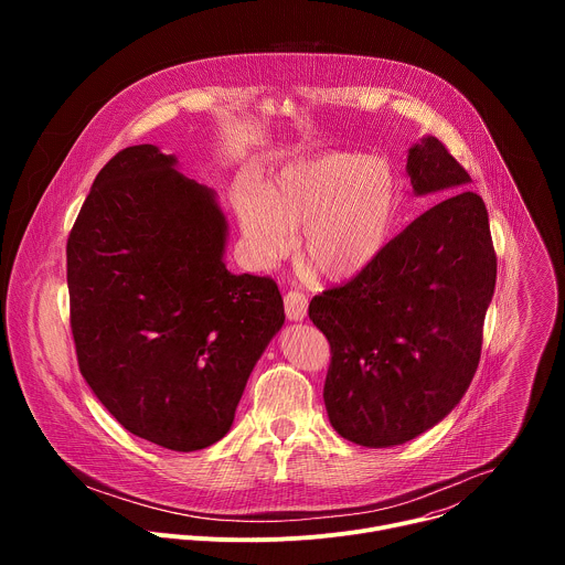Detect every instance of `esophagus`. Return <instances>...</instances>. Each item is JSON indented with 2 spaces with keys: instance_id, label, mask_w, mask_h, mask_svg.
Listing matches in <instances>:
<instances>
[{
  "instance_id": "34e87169",
  "label": "esophagus",
  "mask_w": 565,
  "mask_h": 565,
  "mask_svg": "<svg viewBox=\"0 0 565 565\" xmlns=\"http://www.w3.org/2000/svg\"><path fill=\"white\" fill-rule=\"evenodd\" d=\"M284 306H286V317L290 321H301L308 312V297L301 295L299 290H290L284 299Z\"/></svg>"
}]
</instances>
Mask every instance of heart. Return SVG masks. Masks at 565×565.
I'll return each instance as SVG.
<instances>
[{
	"label": "heart",
	"instance_id": "b5f03b06",
	"mask_svg": "<svg viewBox=\"0 0 565 565\" xmlns=\"http://www.w3.org/2000/svg\"><path fill=\"white\" fill-rule=\"evenodd\" d=\"M399 210V181L382 158L329 151L279 170L238 205L248 257L273 268L295 248L297 264L317 279L358 277L384 250Z\"/></svg>",
	"mask_w": 565,
	"mask_h": 565
}]
</instances>
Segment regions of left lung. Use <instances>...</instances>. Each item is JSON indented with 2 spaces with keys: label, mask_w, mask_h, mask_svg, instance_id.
<instances>
[{
  "label": "left lung",
  "mask_w": 565,
  "mask_h": 565,
  "mask_svg": "<svg viewBox=\"0 0 565 565\" xmlns=\"http://www.w3.org/2000/svg\"><path fill=\"white\" fill-rule=\"evenodd\" d=\"M407 174L416 196H447L358 277L308 306L331 344L329 420L342 438L371 449L414 440L458 405L480 360L497 286L488 210L462 190L471 179L456 158L425 136L409 149Z\"/></svg>",
  "instance_id": "8db88e82"
}]
</instances>
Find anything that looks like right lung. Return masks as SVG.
I'll return each instance as SVG.
<instances>
[{"label":"right lung","instance_id":"right-lung-1","mask_svg":"<svg viewBox=\"0 0 565 565\" xmlns=\"http://www.w3.org/2000/svg\"><path fill=\"white\" fill-rule=\"evenodd\" d=\"M225 246L216 192L156 145L109 160L68 234L79 371L127 431L172 451L230 431L286 319L277 284L232 275Z\"/></svg>","mask_w":565,"mask_h":565}]
</instances>
